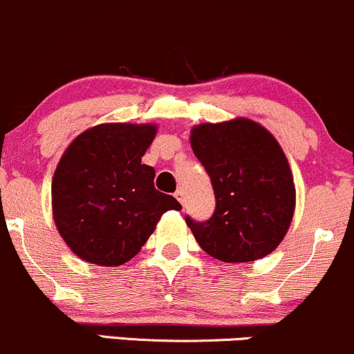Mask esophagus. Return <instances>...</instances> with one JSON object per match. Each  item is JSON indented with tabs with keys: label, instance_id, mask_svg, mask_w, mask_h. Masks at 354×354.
<instances>
[{
	"label": "esophagus",
	"instance_id": "1",
	"mask_svg": "<svg viewBox=\"0 0 354 354\" xmlns=\"http://www.w3.org/2000/svg\"><path fill=\"white\" fill-rule=\"evenodd\" d=\"M174 196H176V198H177V201H178V202H180V204H182V205H184V204H185V194H184V192H182V190H180V189H178V190H177V192H176V194H174Z\"/></svg>",
	"mask_w": 354,
	"mask_h": 354
}]
</instances>
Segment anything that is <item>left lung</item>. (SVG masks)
Returning a JSON list of instances; mask_svg holds the SVG:
<instances>
[{
  "label": "left lung",
  "mask_w": 354,
  "mask_h": 354,
  "mask_svg": "<svg viewBox=\"0 0 354 354\" xmlns=\"http://www.w3.org/2000/svg\"><path fill=\"white\" fill-rule=\"evenodd\" d=\"M194 153L212 182L216 210L185 222L209 256L249 263L284 239L296 205L288 158L263 125L248 118L202 124L190 132Z\"/></svg>",
  "instance_id": "left-lung-1"
}]
</instances>
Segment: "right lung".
<instances>
[{
	"label": "right lung",
	"mask_w": 354,
	"mask_h": 354,
	"mask_svg": "<svg viewBox=\"0 0 354 354\" xmlns=\"http://www.w3.org/2000/svg\"><path fill=\"white\" fill-rule=\"evenodd\" d=\"M152 124H102L78 135L51 182L53 219L63 241L86 263L120 266L142 249L162 214L182 209L158 192L142 157Z\"/></svg>",
	"instance_id": "obj_1"
}]
</instances>
